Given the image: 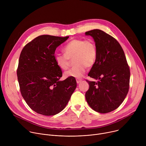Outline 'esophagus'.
<instances>
[{
	"instance_id": "obj_1",
	"label": "esophagus",
	"mask_w": 146,
	"mask_h": 146,
	"mask_svg": "<svg viewBox=\"0 0 146 146\" xmlns=\"http://www.w3.org/2000/svg\"><path fill=\"white\" fill-rule=\"evenodd\" d=\"M81 81H82L81 79H80V78H77V79H76V82H77V84H79L80 82H81Z\"/></svg>"
}]
</instances>
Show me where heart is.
Instances as JSON below:
<instances>
[{"label":"heart","instance_id":"1","mask_svg":"<svg viewBox=\"0 0 146 146\" xmlns=\"http://www.w3.org/2000/svg\"><path fill=\"white\" fill-rule=\"evenodd\" d=\"M64 54H56L54 60L56 65L62 70H66L73 58L75 65L65 72L66 77L80 78L86 72L87 68L92 67L97 57V48L94 41L76 38L70 40L64 48Z\"/></svg>","mask_w":146,"mask_h":146}]
</instances>
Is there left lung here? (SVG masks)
<instances>
[{
    "instance_id": "8db88e82",
    "label": "left lung",
    "mask_w": 146,
    "mask_h": 146,
    "mask_svg": "<svg viewBox=\"0 0 146 146\" xmlns=\"http://www.w3.org/2000/svg\"><path fill=\"white\" fill-rule=\"evenodd\" d=\"M94 40L97 57L88 76L95 81H88L90 88L86 99L94 110L107 113L123 102L129 87L130 70L124 52L118 41L100 29L86 32Z\"/></svg>"
}]
</instances>
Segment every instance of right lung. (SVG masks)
I'll list each match as a JSON object with an SVG mask.
<instances>
[{
    "instance_id": "obj_1",
    "label": "right lung",
    "mask_w": 146,
    "mask_h": 146,
    "mask_svg": "<svg viewBox=\"0 0 146 146\" xmlns=\"http://www.w3.org/2000/svg\"><path fill=\"white\" fill-rule=\"evenodd\" d=\"M69 37L41 35L21 52L17 72L21 93L37 113L54 115L60 113L77 87L74 77L59 80L62 72L54 60L56 48Z\"/></svg>"
}]
</instances>
